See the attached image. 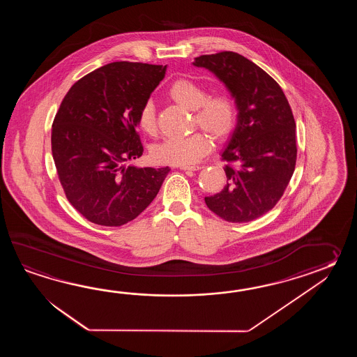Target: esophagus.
I'll use <instances>...</instances> for the list:
<instances>
[{
    "label": "esophagus",
    "mask_w": 357,
    "mask_h": 357,
    "mask_svg": "<svg viewBox=\"0 0 357 357\" xmlns=\"http://www.w3.org/2000/svg\"><path fill=\"white\" fill-rule=\"evenodd\" d=\"M200 166H180V169L182 171H199Z\"/></svg>",
    "instance_id": "obj_1"
}]
</instances>
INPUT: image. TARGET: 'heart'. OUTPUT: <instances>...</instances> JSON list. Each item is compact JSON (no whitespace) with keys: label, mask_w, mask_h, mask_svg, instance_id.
Segmentation results:
<instances>
[{"label":"heart","mask_w":357,"mask_h":357,"mask_svg":"<svg viewBox=\"0 0 357 357\" xmlns=\"http://www.w3.org/2000/svg\"><path fill=\"white\" fill-rule=\"evenodd\" d=\"M168 97L177 105L194 111V125L209 132L217 140H226L236 128L235 99L227 91L208 94L202 84L177 79L168 88ZM137 125L148 135L157 134V116L152 99L145 100L137 114ZM197 130L189 137H169L153 148L152 157L160 165L190 166L212 151V137Z\"/></svg>","instance_id":"b5f03b06"}]
</instances>
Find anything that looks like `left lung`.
Segmentation results:
<instances>
[{
  "mask_svg": "<svg viewBox=\"0 0 357 357\" xmlns=\"http://www.w3.org/2000/svg\"><path fill=\"white\" fill-rule=\"evenodd\" d=\"M226 84L238 109L222 160L227 183L205 204L222 220L245 223L278 203L296 166V123L280 84L241 54L223 51L194 61Z\"/></svg>",
  "mask_w": 357,
  "mask_h": 357,
  "instance_id": "obj_1",
  "label": "left lung"
}]
</instances>
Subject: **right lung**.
Returning <instances> with one entry per match:
<instances>
[{
    "label": "right lung",
    "mask_w": 357,
    "mask_h": 357,
    "mask_svg": "<svg viewBox=\"0 0 357 357\" xmlns=\"http://www.w3.org/2000/svg\"><path fill=\"white\" fill-rule=\"evenodd\" d=\"M165 74L162 65L111 62L79 79L61 102L51 134L54 166L70 204L91 223L135 220L171 171L126 166L144 152L137 114Z\"/></svg>",
    "instance_id": "add662e5"
}]
</instances>
